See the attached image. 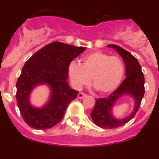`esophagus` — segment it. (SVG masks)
Instances as JSON below:
<instances>
[{
	"mask_svg": "<svg viewBox=\"0 0 159 159\" xmlns=\"http://www.w3.org/2000/svg\"><path fill=\"white\" fill-rule=\"evenodd\" d=\"M86 96H87V95L86 94H84V92H80V93L78 94L79 99H84V98H85Z\"/></svg>",
	"mask_w": 159,
	"mask_h": 159,
	"instance_id": "obj_1",
	"label": "esophagus"
}]
</instances>
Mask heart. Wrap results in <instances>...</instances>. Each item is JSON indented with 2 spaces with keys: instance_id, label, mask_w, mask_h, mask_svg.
I'll use <instances>...</instances> for the list:
<instances>
[{
  "instance_id": "b5f03b06",
  "label": "heart",
  "mask_w": 159,
  "mask_h": 159,
  "mask_svg": "<svg viewBox=\"0 0 159 159\" xmlns=\"http://www.w3.org/2000/svg\"><path fill=\"white\" fill-rule=\"evenodd\" d=\"M68 75L72 86L80 89L91 82L98 92L111 93L119 86L124 75V64L117 56L97 51L83 58L82 65L71 62Z\"/></svg>"
}]
</instances>
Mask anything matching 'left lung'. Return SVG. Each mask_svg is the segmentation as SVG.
Returning a JSON list of instances; mask_svg holds the SVG:
<instances>
[{
  "instance_id": "obj_1",
  "label": "left lung",
  "mask_w": 159,
  "mask_h": 159,
  "mask_svg": "<svg viewBox=\"0 0 159 159\" xmlns=\"http://www.w3.org/2000/svg\"><path fill=\"white\" fill-rule=\"evenodd\" d=\"M107 47L116 49L123 57L126 69V79L119 88L115 90L106 98L96 99L93 111L91 113L94 123L99 127L104 129H113L123 126L134 117L139 109L142 99L145 93L144 75L141 66L137 59L129 52L116 44H108ZM124 93H129L133 96L136 101L135 110L130 116L123 120L115 119L111 115V107L114 102Z\"/></svg>"
}]
</instances>
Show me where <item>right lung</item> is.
<instances>
[{
  "label": "right lung",
  "mask_w": 159,
  "mask_h": 159,
  "mask_svg": "<svg viewBox=\"0 0 159 159\" xmlns=\"http://www.w3.org/2000/svg\"><path fill=\"white\" fill-rule=\"evenodd\" d=\"M84 50V47L52 42L34 53L25 63L16 82V98L24 121L31 127L45 130L61 121L68 104L79 93L68 86V67ZM40 83L51 87V98L43 108H32L28 101L29 94Z\"/></svg>",
  "instance_id": "obj_1"
}]
</instances>
